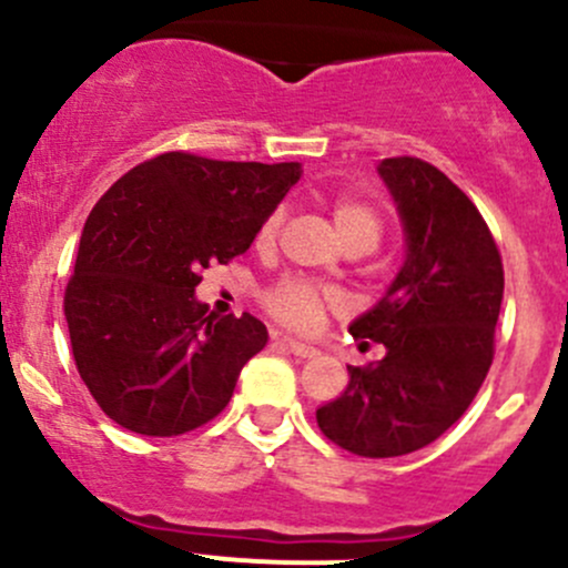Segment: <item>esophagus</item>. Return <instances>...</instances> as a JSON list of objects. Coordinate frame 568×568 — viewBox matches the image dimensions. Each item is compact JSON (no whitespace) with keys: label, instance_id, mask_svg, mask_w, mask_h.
<instances>
[{"label":"esophagus","instance_id":"1","mask_svg":"<svg viewBox=\"0 0 568 568\" xmlns=\"http://www.w3.org/2000/svg\"><path fill=\"white\" fill-rule=\"evenodd\" d=\"M277 343L285 348V352H291L294 357H300V359H311V357H316V354H318L316 346H311V343L294 341V337H280Z\"/></svg>","mask_w":568,"mask_h":568}]
</instances>
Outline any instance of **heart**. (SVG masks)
<instances>
[{
    "label": "heart",
    "mask_w": 568,
    "mask_h": 568,
    "mask_svg": "<svg viewBox=\"0 0 568 568\" xmlns=\"http://www.w3.org/2000/svg\"><path fill=\"white\" fill-rule=\"evenodd\" d=\"M332 220H335V227L346 247L374 250L379 244L382 231H385L379 211L368 200L352 197V194H343L332 203ZM280 225H283V211L274 209L263 220V225L257 227V247H272ZM263 305H266L268 316L277 318L288 329L313 332L329 307L341 305V294L318 283H311V280L285 277L266 291Z\"/></svg>",
    "instance_id": "b5f03b06"
}]
</instances>
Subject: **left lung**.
I'll return each instance as SVG.
<instances>
[{"instance_id": "1", "label": "left lung", "mask_w": 568, "mask_h": 568, "mask_svg": "<svg viewBox=\"0 0 568 568\" xmlns=\"http://www.w3.org/2000/svg\"><path fill=\"white\" fill-rule=\"evenodd\" d=\"M406 233V261L374 311L348 326L379 363L316 412L326 439L365 459L426 448L467 412L495 357L503 261L473 200L415 156L379 164ZM369 341L365 342L364 337Z\"/></svg>"}]
</instances>
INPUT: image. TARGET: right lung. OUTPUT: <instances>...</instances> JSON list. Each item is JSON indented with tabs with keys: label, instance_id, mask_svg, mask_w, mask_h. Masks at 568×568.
I'll use <instances>...</instances> for the list:
<instances>
[{
	"label": "right lung",
	"instance_id": "add662e5",
	"mask_svg": "<svg viewBox=\"0 0 568 568\" xmlns=\"http://www.w3.org/2000/svg\"><path fill=\"white\" fill-rule=\"evenodd\" d=\"M296 162L170 151L136 164L90 211L65 288L73 359L118 426L178 437L214 420L268 341L255 316L194 300L203 268L250 250L300 181Z\"/></svg>",
	"mask_w": 568,
	"mask_h": 568
}]
</instances>
